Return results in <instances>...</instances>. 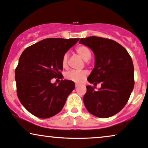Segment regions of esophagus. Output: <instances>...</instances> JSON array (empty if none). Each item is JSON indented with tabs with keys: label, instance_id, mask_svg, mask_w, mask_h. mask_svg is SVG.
<instances>
[{
	"label": "esophagus",
	"instance_id": "obj_1",
	"mask_svg": "<svg viewBox=\"0 0 148 148\" xmlns=\"http://www.w3.org/2000/svg\"><path fill=\"white\" fill-rule=\"evenodd\" d=\"M75 88H77L78 86H79V84H77V83H75Z\"/></svg>",
	"mask_w": 148,
	"mask_h": 148
}]
</instances>
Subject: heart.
<instances>
[{
	"label": "heart",
	"mask_w": 148,
	"mask_h": 148,
	"mask_svg": "<svg viewBox=\"0 0 148 148\" xmlns=\"http://www.w3.org/2000/svg\"><path fill=\"white\" fill-rule=\"evenodd\" d=\"M75 51L85 61H88L91 59V51L88 46H84V45H81V46H77L76 48ZM68 62H69V55H68V53H65L62 57V66L64 68L67 67ZM86 75H87V73L85 71H71L66 73L65 77L68 80L73 81L76 83H81L85 79Z\"/></svg>",
	"instance_id": "b5f03b06"
}]
</instances>
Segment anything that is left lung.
<instances>
[{
    "mask_svg": "<svg viewBox=\"0 0 148 148\" xmlns=\"http://www.w3.org/2000/svg\"><path fill=\"white\" fill-rule=\"evenodd\" d=\"M79 43L89 47L94 53L95 64L88 77L95 89L86 86L83 100L91 114L109 118L123 109L134 86L132 57L124 47L114 40L99 36L82 38Z\"/></svg>",
    "mask_w": 148,
    "mask_h": 148,
    "instance_id": "obj_1",
    "label": "left lung"
}]
</instances>
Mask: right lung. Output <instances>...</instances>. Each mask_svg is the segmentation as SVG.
I'll use <instances>...</instances> for the list:
<instances>
[{
  "instance_id": "right-lung-1",
  "label": "right lung",
  "mask_w": 148,
  "mask_h": 148,
  "mask_svg": "<svg viewBox=\"0 0 148 148\" xmlns=\"http://www.w3.org/2000/svg\"><path fill=\"white\" fill-rule=\"evenodd\" d=\"M79 39H45L26 48L19 57L15 69L17 95L32 115L48 119L64 107L67 97L75 88V83L62 79L56 85L50 80L63 77L62 57Z\"/></svg>"
}]
</instances>
